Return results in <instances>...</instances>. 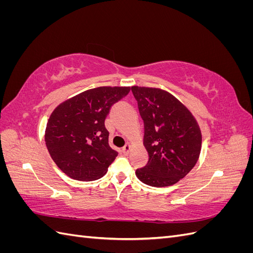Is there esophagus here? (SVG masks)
Returning a JSON list of instances; mask_svg holds the SVG:
<instances>
[{"instance_id":"esophagus-1","label":"esophagus","mask_w":253,"mask_h":253,"mask_svg":"<svg viewBox=\"0 0 253 253\" xmlns=\"http://www.w3.org/2000/svg\"><path fill=\"white\" fill-rule=\"evenodd\" d=\"M131 144H129V143H126V145H125V147L124 148H122V152H124L125 153V154H128V152L129 151H131Z\"/></svg>"}]
</instances>
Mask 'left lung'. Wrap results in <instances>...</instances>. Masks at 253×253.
<instances>
[{"mask_svg":"<svg viewBox=\"0 0 253 253\" xmlns=\"http://www.w3.org/2000/svg\"><path fill=\"white\" fill-rule=\"evenodd\" d=\"M144 124L143 145L149 162L136 176L145 185L169 187L193 169L202 150V132L186 105L169 91L131 87Z\"/></svg>","mask_w":253,"mask_h":253,"instance_id":"left-lung-1","label":"left lung"}]
</instances>
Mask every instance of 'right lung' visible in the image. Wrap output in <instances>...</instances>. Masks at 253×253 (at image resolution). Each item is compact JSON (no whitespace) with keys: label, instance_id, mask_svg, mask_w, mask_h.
Segmentation results:
<instances>
[{"label":"right lung","instance_id":"add662e5","mask_svg":"<svg viewBox=\"0 0 253 253\" xmlns=\"http://www.w3.org/2000/svg\"><path fill=\"white\" fill-rule=\"evenodd\" d=\"M129 86L90 88L60 103L45 128V143L53 162L71 178L102 177L118 153L109 144L104 120L111 106L128 94Z\"/></svg>","mask_w":253,"mask_h":253}]
</instances>
